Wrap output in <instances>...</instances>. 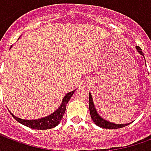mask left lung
I'll return each mask as SVG.
<instances>
[{"mask_svg": "<svg viewBox=\"0 0 151 151\" xmlns=\"http://www.w3.org/2000/svg\"><path fill=\"white\" fill-rule=\"evenodd\" d=\"M136 49L137 50V52L144 56V54L142 52V49L139 46H136ZM89 108H90V113H91V119L94 121V123L98 125L100 128L103 129H120V128H123L124 126L129 125V123L128 124H115L110 121H108L107 120H105L104 118H102L98 114L97 111H96V108L94 104V102H93V99H92L91 94L89 93Z\"/></svg>", "mask_w": 151, "mask_h": 151, "instance_id": "1", "label": "left lung"}]
</instances>
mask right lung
<instances>
[{"label": "right lung", "instance_id": "add662e5", "mask_svg": "<svg viewBox=\"0 0 151 151\" xmlns=\"http://www.w3.org/2000/svg\"><path fill=\"white\" fill-rule=\"evenodd\" d=\"M12 47V46H11ZM76 90L70 91L69 93H67L65 97L63 98L62 103L60 104L59 106V108L56 109V111L52 112V113L47 116L43 117L41 119H36V120H24V119H21L18 118L16 116H14V114L11 113L13 117L14 118L15 120H17L18 122H19L22 124H23L25 126H27L31 129H52L54 127L57 126L60 122V120H62L63 116L65 114L66 109V105L68 104V102L70 99V98L72 97V95H73V93L75 92Z\"/></svg>", "mask_w": 151, "mask_h": 151}]
</instances>
